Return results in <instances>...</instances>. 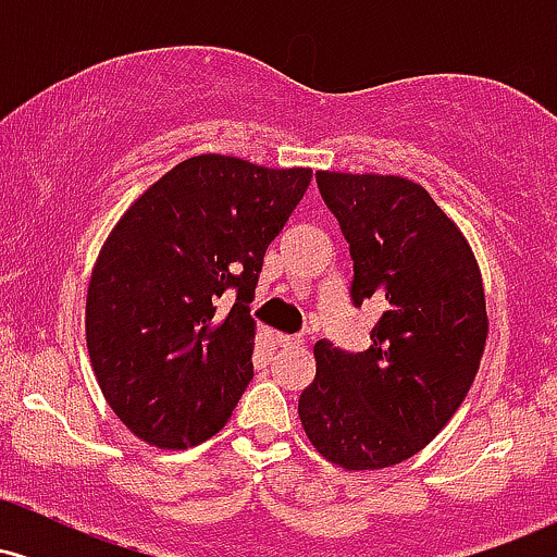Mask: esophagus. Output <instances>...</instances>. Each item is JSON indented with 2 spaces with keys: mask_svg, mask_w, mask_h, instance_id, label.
I'll use <instances>...</instances> for the list:
<instances>
[{
  "mask_svg": "<svg viewBox=\"0 0 557 557\" xmlns=\"http://www.w3.org/2000/svg\"><path fill=\"white\" fill-rule=\"evenodd\" d=\"M274 343L280 345V348H300L304 345V337H296V335H274Z\"/></svg>",
  "mask_w": 557,
  "mask_h": 557,
  "instance_id": "obj_1",
  "label": "esophagus"
}]
</instances>
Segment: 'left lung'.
<instances>
[{"instance_id":"obj_1","label":"left lung","mask_w":557,"mask_h":557,"mask_svg":"<svg viewBox=\"0 0 557 557\" xmlns=\"http://www.w3.org/2000/svg\"><path fill=\"white\" fill-rule=\"evenodd\" d=\"M350 246L354 306H385L361 354L317 341L298 398L306 437L348 471L417 456L458 411L487 343L482 272L469 240L419 183L317 172Z\"/></svg>"}]
</instances>
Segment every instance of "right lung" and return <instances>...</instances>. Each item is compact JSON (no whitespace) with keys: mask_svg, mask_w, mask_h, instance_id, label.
<instances>
[{"mask_svg":"<svg viewBox=\"0 0 557 557\" xmlns=\"http://www.w3.org/2000/svg\"><path fill=\"white\" fill-rule=\"evenodd\" d=\"M309 183V168L198 154L112 227L88 283L86 343L107 403L144 443L185 450L227 424L253 380L248 304L267 246Z\"/></svg>","mask_w":557,"mask_h":557,"instance_id":"1","label":"right lung"}]
</instances>
